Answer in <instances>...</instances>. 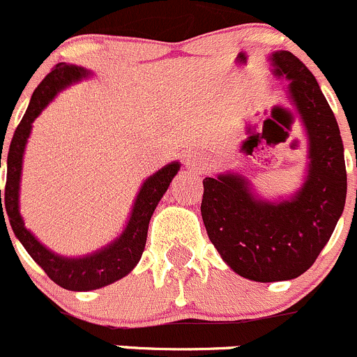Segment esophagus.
Masks as SVG:
<instances>
[{"mask_svg":"<svg viewBox=\"0 0 357 357\" xmlns=\"http://www.w3.org/2000/svg\"><path fill=\"white\" fill-rule=\"evenodd\" d=\"M185 167L191 172H204L208 167V155L204 150H191L185 155Z\"/></svg>","mask_w":357,"mask_h":357,"instance_id":"obj_1","label":"esophagus"}]
</instances>
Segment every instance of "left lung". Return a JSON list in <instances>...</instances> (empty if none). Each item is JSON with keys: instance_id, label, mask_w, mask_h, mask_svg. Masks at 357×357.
<instances>
[{"instance_id": "8db88e82", "label": "left lung", "mask_w": 357, "mask_h": 357, "mask_svg": "<svg viewBox=\"0 0 357 357\" xmlns=\"http://www.w3.org/2000/svg\"><path fill=\"white\" fill-rule=\"evenodd\" d=\"M275 77H286L289 99L307 135V176L282 202L258 198L239 174L204 179L202 219L222 260L255 282L291 280L305 273L342 215L347 172L339 125L317 78L289 51L270 56Z\"/></svg>"}]
</instances>
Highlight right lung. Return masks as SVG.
I'll return each instance as SVG.
<instances>
[{"mask_svg":"<svg viewBox=\"0 0 357 357\" xmlns=\"http://www.w3.org/2000/svg\"><path fill=\"white\" fill-rule=\"evenodd\" d=\"M89 75L90 71L82 68V66L58 63L51 70V73H47L46 78L40 82L39 87L33 90L27 111H25L20 125L17 126L13 138H11L8 157H6V188L5 195H3V204L0 190V220H5V215H3V212H5L8 215L10 226L13 229L15 236L24 245L30 257L33 258V261L40 265V268L47 273L52 282H56L63 289H68V291L100 289L128 275L135 268V265L140 261L142 253L145 250L150 217H152L160 198L167 191L172 178L179 171V162H171L145 179L140 191H138L130 220L121 236L116 238L111 245L104 246L102 250H97L96 253L87 255V257H59L44 245H40L36 236L29 229H25L24 219L20 215V210H18V190H20L22 159H24V150L27 145L33 119L54 99L59 90L68 87L75 82H80L82 78H87ZM6 232H8V229H6Z\"/></svg>","mask_w":357,"mask_h":357,"instance_id":"add662e5","label":"right lung"}]
</instances>
